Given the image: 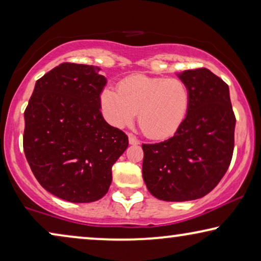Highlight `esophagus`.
I'll return each instance as SVG.
<instances>
[{"mask_svg": "<svg viewBox=\"0 0 261 261\" xmlns=\"http://www.w3.org/2000/svg\"><path fill=\"white\" fill-rule=\"evenodd\" d=\"M128 140H129V144H130V145H139V144H140V141H139L137 138H134L133 135H129V138H128Z\"/></svg>", "mask_w": 261, "mask_h": 261, "instance_id": "1", "label": "esophagus"}]
</instances>
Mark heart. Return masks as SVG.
<instances>
[{"mask_svg": "<svg viewBox=\"0 0 261 261\" xmlns=\"http://www.w3.org/2000/svg\"><path fill=\"white\" fill-rule=\"evenodd\" d=\"M101 107L106 120L116 128L129 126L138 112V123L146 137L164 140L173 137L187 119L190 91L178 78L132 74L117 90L105 88Z\"/></svg>", "mask_w": 261, "mask_h": 261, "instance_id": "b5f03b06", "label": "heart"}]
</instances>
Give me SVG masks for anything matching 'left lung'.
Wrapping results in <instances>:
<instances>
[{"label":"left lung","instance_id":"1","mask_svg":"<svg viewBox=\"0 0 261 261\" xmlns=\"http://www.w3.org/2000/svg\"><path fill=\"white\" fill-rule=\"evenodd\" d=\"M178 77L190 91L187 119L172 138L142 144V177L158 199L183 202L209 194L227 172L234 151L235 115L227 83L205 67Z\"/></svg>","mask_w":261,"mask_h":261}]
</instances>
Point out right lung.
Listing matches in <instances>:
<instances>
[{
  "label": "right lung",
  "instance_id": "obj_1",
  "mask_svg": "<svg viewBox=\"0 0 261 261\" xmlns=\"http://www.w3.org/2000/svg\"><path fill=\"white\" fill-rule=\"evenodd\" d=\"M99 67L63 63L37 81L24 110L23 151L45 190L73 203L102 198L128 137L106 122Z\"/></svg>",
  "mask_w": 261,
  "mask_h": 261
}]
</instances>
